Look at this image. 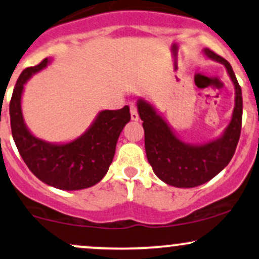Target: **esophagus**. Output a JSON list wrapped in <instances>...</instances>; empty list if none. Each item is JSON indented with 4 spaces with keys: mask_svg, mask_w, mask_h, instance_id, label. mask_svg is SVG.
<instances>
[{
    "mask_svg": "<svg viewBox=\"0 0 259 259\" xmlns=\"http://www.w3.org/2000/svg\"><path fill=\"white\" fill-rule=\"evenodd\" d=\"M130 114H132L133 120H138V119H139L138 107H136L135 104H132V106H130Z\"/></svg>",
    "mask_w": 259,
    "mask_h": 259,
    "instance_id": "esophagus-1",
    "label": "esophagus"
}]
</instances>
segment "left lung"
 <instances>
[{
  "label": "left lung",
  "instance_id": "8db88e82",
  "mask_svg": "<svg viewBox=\"0 0 259 259\" xmlns=\"http://www.w3.org/2000/svg\"><path fill=\"white\" fill-rule=\"evenodd\" d=\"M206 55L225 65L235 84L236 98L232 119L225 133L218 140L205 145L184 144L168 124L156 113L151 104L140 99L139 115L144 121L145 150L155 175L169 186L193 188L206 183L231 161L241 135L242 125V92L231 65L223 56L205 49Z\"/></svg>",
  "mask_w": 259,
  "mask_h": 259
}]
</instances>
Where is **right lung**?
Here are the masks:
<instances>
[{"mask_svg":"<svg viewBox=\"0 0 259 259\" xmlns=\"http://www.w3.org/2000/svg\"><path fill=\"white\" fill-rule=\"evenodd\" d=\"M49 60L25 69L14 86L10 102L11 129L17 149L28 168L44 183L62 190L84 189L106 176L115 153L119 135L130 121V109L103 110L83 135L69 144L54 145L36 139L25 126L21 109L24 83Z\"/></svg>","mask_w":259,"mask_h":259,"instance_id":"1","label":"right lung"}]
</instances>
